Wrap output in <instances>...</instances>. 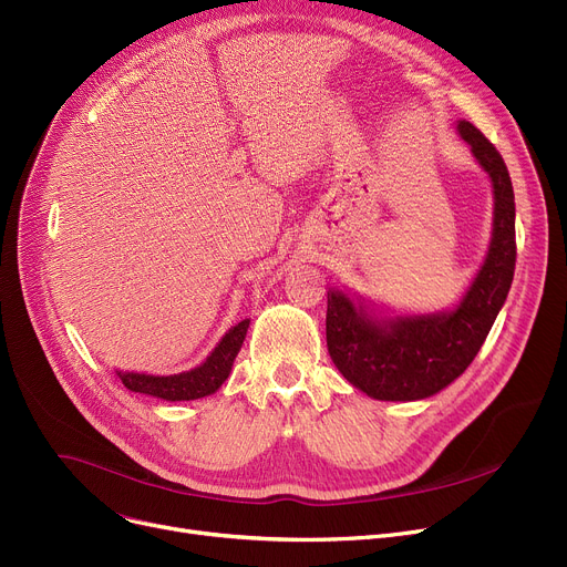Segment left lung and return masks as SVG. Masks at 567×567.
<instances>
[{
	"label": "left lung",
	"mask_w": 567,
	"mask_h": 567,
	"mask_svg": "<svg viewBox=\"0 0 567 567\" xmlns=\"http://www.w3.org/2000/svg\"><path fill=\"white\" fill-rule=\"evenodd\" d=\"M494 186V231L487 259L460 308L427 317L374 321L363 306L331 291L326 344L355 389L374 400H423L453 383L481 351L515 276V193L496 146L468 122L457 124Z\"/></svg>",
	"instance_id": "left-lung-1"
}]
</instances>
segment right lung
<instances>
[{"label":"right lung","mask_w":567,"mask_h":567,"mask_svg":"<svg viewBox=\"0 0 567 567\" xmlns=\"http://www.w3.org/2000/svg\"><path fill=\"white\" fill-rule=\"evenodd\" d=\"M248 323L250 319H244L241 323H236L234 329L220 340V344L214 349V353L208 359L182 374H172V377H152V374H135V372H118L122 377V383L133 393H144V395H154L161 400L178 402V400H197L204 395L216 393L225 379L229 377V370L234 365V359L238 349H241L246 333H248Z\"/></svg>","instance_id":"add662e5"}]
</instances>
